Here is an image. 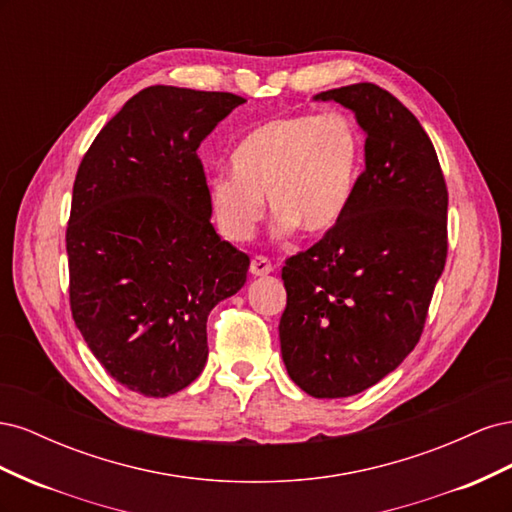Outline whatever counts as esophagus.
I'll return each instance as SVG.
<instances>
[{"label":"esophagus","mask_w":512,"mask_h":512,"mask_svg":"<svg viewBox=\"0 0 512 512\" xmlns=\"http://www.w3.org/2000/svg\"><path fill=\"white\" fill-rule=\"evenodd\" d=\"M250 273H252L254 277H262V275H269V273H273L271 260H269V258H265V256H254V258H252V262H250Z\"/></svg>","instance_id":"34e87169"}]
</instances>
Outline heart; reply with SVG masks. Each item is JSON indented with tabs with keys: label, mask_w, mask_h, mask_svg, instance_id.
<instances>
[{
	"label": "heart",
	"mask_w": 512,
	"mask_h": 512,
	"mask_svg": "<svg viewBox=\"0 0 512 512\" xmlns=\"http://www.w3.org/2000/svg\"><path fill=\"white\" fill-rule=\"evenodd\" d=\"M365 160V138L342 113H290L247 132L230 153L232 170L209 181V205L232 241L252 235L265 213L275 228L324 235L350 209Z\"/></svg>",
	"instance_id": "obj_1"
}]
</instances>
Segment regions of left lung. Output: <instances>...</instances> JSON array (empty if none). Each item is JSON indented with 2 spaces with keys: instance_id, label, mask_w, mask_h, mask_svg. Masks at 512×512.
<instances>
[{
  "instance_id": "left-lung-1",
  "label": "left lung",
  "mask_w": 512,
  "mask_h": 512,
  "mask_svg": "<svg viewBox=\"0 0 512 512\" xmlns=\"http://www.w3.org/2000/svg\"><path fill=\"white\" fill-rule=\"evenodd\" d=\"M314 100L354 113L365 170L342 222L286 260L280 344L299 389L337 399L378 384L414 350L446 262L448 194L429 136L389 91L356 83Z\"/></svg>"
}]
</instances>
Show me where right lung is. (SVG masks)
<instances>
[{"instance_id": "add662e5", "label": "right lung", "mask_w": 512, "mask_h": 512, "mask_svg": "<svg viewBox=\"0 0 512 512\" xmlns=\"http://www.w3.org/2000/svg\"><path fill=\"white\" fill-rule=\"evenodd\" d=\"M245 100L153 85L106 123L79 166L66 230L76 329L106 374L145 397L192 384L207 316L250 258L215 232L196 151Z\"/></svg>"}]
</instances>
